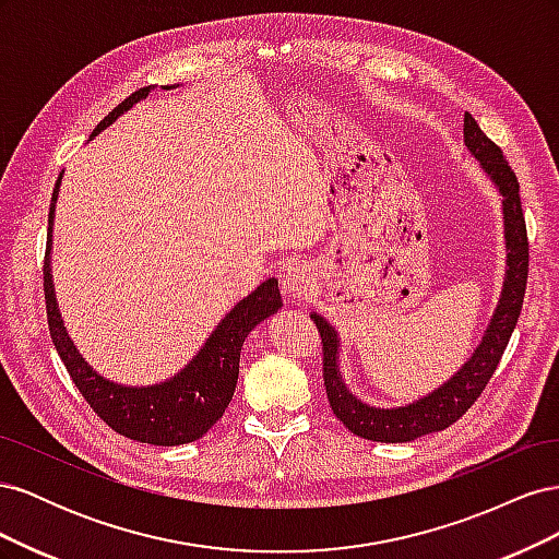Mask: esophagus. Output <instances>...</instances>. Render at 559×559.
<instances>
[{
    "label": "esophagus",
    "instance_id": "1",
    "mask_svg": "<svg viewBox=\"0 0 559 559\" xmlns=\"http://www.w3.org/2000/svg\"><path fill=\"white\" fill-rule=\"evenodd\" d=\"M310 267L302 265V263H294L292 267H286V275H284V284H282V292L284 296L289 298H302L308 294V284H310Z\"/></svg>",
    "mask_w": 559,
    "mask_h": 559
}]
</instances>
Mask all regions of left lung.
<instances>
[{
    "instance_id": "8db88e82",
    "label": "left lung",
    "mask_w": 559,
    "mask_h": 559,
    "mask_svg": "<svg viewBox=\"0 0 559 559\" xmlns=\"http://www.w3.org/2000/svg\"><path fill=\"white\" fill-rule=\"evenodd\" d=\"M464 144L480 160L483 170L497 183L503 198V233L506 247H509L506 265L509 270H506L499 306L483 335V343L460 373H454V378L438 386L436 392L405 405V408H370L347 392L341 370H337V335L324 317L312 314L321 337V354H324L321 364H324V386L331 411L352 433L368 438V441L408 443L419 436L443 431L454 425L478 401L489 378L495 376L518 324L530 273V242L520 205V183L509 160L503 158V151L487 138L468 111L464 116Z\"/></svg>"
}]
</instances>
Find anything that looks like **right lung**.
<instances>
[{"instance_id":"right-lung-1","label":"right lung","mask_w":559,"mask_h":559,"mask_svg":"<svg viewBox=\"0 0 559 559\" xmlns=\"http://www.w3.org/2000/svg\"><path fill=\"white\" fill-rule=\"evenodd\" d=\"M151 86L134 91L121 105L109 111L99 126L93 130V138L114 123L118 116L128 111L134 103L146 97ZM60 179L56 181L53 200L48 210V240L44 257V298L48 331L60 359L70 373L72 382L86 399L93 413L107 421V425L126 438L148 445H183L193 443L205 436L222 415L226 413L233 399L235 384L240 373V349L249 331L261 324L270 314L282 308V296L277 280H265L257 292L242 298L214 329L193 361L186 366L173 380L154 386H123L97 376L95 370L79 357L74 343L67 335L62 319L58 312V302L53 294V280H50V230H53V212Z\"/></svg>"}]
</instances>
